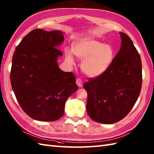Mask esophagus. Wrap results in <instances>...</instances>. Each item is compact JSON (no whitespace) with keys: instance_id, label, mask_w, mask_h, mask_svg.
Masks as SVG:
<instances>
[{"instance_id":"34e87169","label":"esophagus","mask_w":154,"mask_h":154,"mask_svg":"<svg viewBox=\"0 0 154 154\" xmlns=\"http://www.w3.org/2000/svg\"><path fill=\"white\" fill-rule=\"evenodd\" d=\"M76 83L79 87H83V81L79 78H77L76 80Z\"/></svg>"}]
</instances>
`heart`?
Returning <instances> with one entry per match:
<instances>
[{
	"label": "heart",
	"instance_id": "b5f03b06",
	"mask_svg": "<svg viewBox=\"0 0 154 154\" xmlns=\"http://www.w3.org/2000/svg\"><path fill=\"white\" fill-rule=\"evenodd\" d=\"M73 51L77 57L83 60L81 69L91 77L100 76L108 69L114 58V51L109 45L91 37L81 39L75 45ZM73 51L67 50L66 60L70 64L75 63Z\"/></svg>",
	"mask_w": 154,
	"mask_h": 154
}]
</instances>
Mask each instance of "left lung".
<instances>
[{"label": "left lung", "instance_id": "left-lung-1", "mask_svg": "<svg viewBox=\"0 0 154 154\" xmlns=\"http://www.w3.org/2000/svg\"><path fill=\"white\" fill-rule=\"evenodd\" d=\"M119 33L121 48L108 69L83 85L88 95V115L100 123L113 124L123 119L133 108L141 91L140 54L130 37Z\"/></svg>", "mask_w": 154, "mask_h": 154}]
</instances>
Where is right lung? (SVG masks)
<instances>
[{
    "label": "right lung",
    "instance_id": "obj_1",
    "mask_svg": "<svg viewBox=\"0 0 154 154\" xmlns=\"http://www.w3.org/2000/svg\"><path fill=\"white\" fill-rule=\"evenodd\" d=\"M63 32L35 29L16 46L10 82L17 102L35 120L54 121L63 115L67 99L78 87L73 73L61 70L58 48Z\"/></svg>",
    "mask_w": 154,
    "mask_h": 154
}]
</instances>
